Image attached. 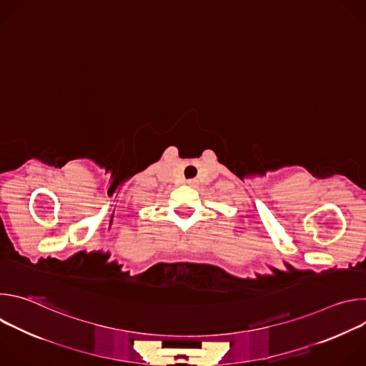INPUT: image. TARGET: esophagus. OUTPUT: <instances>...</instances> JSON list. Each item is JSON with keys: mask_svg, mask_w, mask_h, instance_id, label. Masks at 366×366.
Wrapping results in <instances>:
<instances>
[{"mask_svg": "<svg viewBox=\"0 0 366 366\" xmlns=\"http://www.w3.org/2000/svg\"><path fill=\"white\" fill-rule=\"evenodd\" d=\"M187 184H188V185H191V187H194V185H197V179H188V181H187Z\"/></svg>", "mask_w": 366, "mask_h": 366, "instance_id": "1", "label": "esophagus"}]
</instances>
